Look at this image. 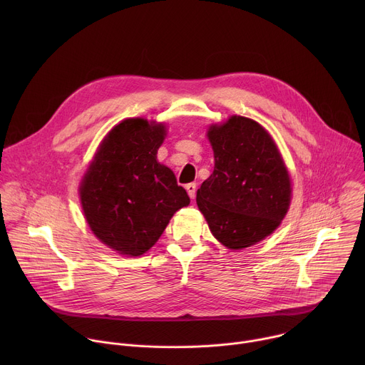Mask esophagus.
<instances>
[{"mask_svg":"<svg viewBox=\"0 0 365 365\" xmlns=\"http://www.w3.org/2000/svg\"><path fill=\"white\" fill-rule=\"evenodd\" d=\"M186 190H187V195L190 196V199H195V195H196V183H187V185H186Z\"/></svg>","mask_w":365,"mask_h":365,"instance_id":"esophagus-1","label":"esophagus"}]
</instances>
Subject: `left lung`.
I'll return each mask as SVG.
<instances>
[{
	"mask_svg": "<svg viewBox=\"0 0 365 365\" xmlns=\"http://www.w3.org/2000/svg\"><path fill=\"white\" fill-rule=\"evenodd\" d=\"M215 168L196 192L212 235L242 250L269 237L283 221L292 183L272 135L257 121L232 115L207 130Z\"/></svg>",
	"mask_w": 365,
	"mask_h": 365,
	"instance_id": "8db88e82",
	"label": "left lung"
}]
</instances>
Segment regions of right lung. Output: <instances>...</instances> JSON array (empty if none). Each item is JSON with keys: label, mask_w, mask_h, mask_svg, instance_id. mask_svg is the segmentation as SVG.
I'll use <instances>...</instances> for the list:
<instances>
[{"label": "right lung", "mask_w": 365, "mask_h": 365, "mask_svg": "<svg viewBox=\"0 0 365 365\" xmlns=\"http://www.w3.org/2000/svg\"><path fill=\"white\" fill-rule=\"evenodd\" d=\"M165 124L127 118L99 144L79 187L96 238L128 257L148 251L190 199L175 173L158 162Z\"/></svg>", "instance_id": "1"}]
</instances>
